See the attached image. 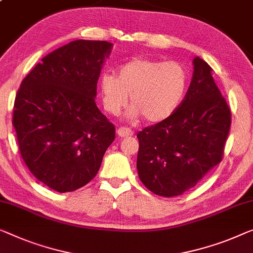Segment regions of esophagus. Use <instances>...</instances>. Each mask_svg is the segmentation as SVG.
Here are the masks:
<instances>
[{
	"label": "esophagus",
	"mask_w": 253,
	"mask_h": 253,
	"mask_svg": "<svg viewBox=\"0 0 253 253\" xmlns=\"http://www.w3.org/2000/svg\"><path fill=\"white\" fill-rule=\"evenodd\" d=\"M117 134L119 135L120 137H129L133 135V130L129 129V128H125V127H119L117 129Z\"/></svg>",
	"instance_id": "obj_1"
}]
</instances>
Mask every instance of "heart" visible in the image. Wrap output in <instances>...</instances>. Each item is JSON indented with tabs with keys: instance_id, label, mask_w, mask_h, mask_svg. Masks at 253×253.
<instances>
[{
	"instance_id": "obj_1",
	"label": "heart",
	"mask_w": 253,
	"mask_h": 253,
	"mask_svg": "<svg viewBox=\"0 0 253 253\" xmlns=\"http://www.w3.org/2000/svg\"><path fill=\"white\" fill-rule=\"evenodd\" d=\"M188 73L178 62L134 59L119 67L117 76L104 74L99 79L105 110L117 116L128 103L129 120L145 117L149 123H161L177 111L188 88Z\"/></svg>"
}]
</instances>
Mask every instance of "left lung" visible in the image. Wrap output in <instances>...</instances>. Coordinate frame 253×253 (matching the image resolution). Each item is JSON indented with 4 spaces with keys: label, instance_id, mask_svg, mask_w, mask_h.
Segmentation results:
<instances>
[{
    "label": "left lung",
    "instance_id": "1",
    "mask_svg": "<svg viewBox=\"0 0 253 253\" xmlns=\"http://www.w3.org/2000/svg\"><path fill=\"white\" fill-rule=\"evenodd\" d=\"M193 76L184 101L168 119L137 134V172L154 194H183L221 161L231 127V110L211 67L193 60Z\"/></svg>",
    "mask_w": 253,
    "mask_h": 253
}]
</instances>
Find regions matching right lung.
<instances>
[{"label":"right lung","mask_w":253,"mask_h":253,"mask_svg":"<svg viewBox=\"0 0 253 253\" xmlns=\"http://www.w3.org/2000/svg\"><path fill=\"white\" fill-rule=\"evenodd\" d=\"M112 44L77 40L56 48L21 82L12 124L30 172L60 193L86 185L114 142L115 126L95 103Z\"/></svg>","instance_id":"1"}]
</instances>
